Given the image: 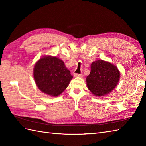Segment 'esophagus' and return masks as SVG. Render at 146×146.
I'll use <instances>...</instances> for the list:
<instances>
[{"instance_id":"34e87169","label":"esophagus","mask_w":146,"mask_h":146,"mask_svg":"<svg viewBox=\"0 0 146 146\" xmlns=\"http://www.w3.org/2000/svg\"><path fill=\"white\" fill-rule=\"evenodd\" d=\"M74 76L75 77H80V78H82L83 75L82 74H77V73H75L74 74Z\"/></svg>"}]
</instances>
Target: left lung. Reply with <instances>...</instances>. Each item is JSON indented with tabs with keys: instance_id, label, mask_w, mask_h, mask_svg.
<instances>
[{
	"instance_id": "1",
	"label": "left lung",
	"mask_w": 146,
	"mask_h": 146,
	"mask_svg": "<svg viewBox=\"0 0 146 146\" xmlns=\"http://www.w3.org/2000/svg\"><path fill=\"white\" fill-rule=\"evenodd\" d=\"M120 71L108 61L97 60L91 64V71L86 79L88 90L97 97L110 94L116 87L120 79Z\"/></svg>"
}]
</instances>
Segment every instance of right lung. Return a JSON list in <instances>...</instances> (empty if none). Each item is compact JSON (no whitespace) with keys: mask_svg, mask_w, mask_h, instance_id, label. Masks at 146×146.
<instances>
[{"mask_svg":"<svg viewBox=\"0 0 146 146\" xmlns=\"http://www.w3.org/2000/svg\"><path fill=\"white\" fill-rule=\"evenodd\" d=\"M34 79L44 94L58 97L69 85L73 78L64 63L56 56H44L36 62L33 69Z\"/></svg>","mask_w":146,"mask_h":146,"instance_id":"add662e5","label":"right lung"}]
</instances>
